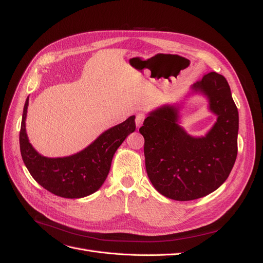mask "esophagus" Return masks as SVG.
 Masks as SVG:
<instances>
[{"label": "esophagus", "instance_id": "obj_1", "mask_svg": "<svg viewBox=\"0 0 263 263\" xmlns=\"http://www.w3.org/2000/svg\"><path fill=\"white\" fill-rule=\"evenodd\" d=\"M145 114H142V113H138L137 115H136V118H135V122H136V126L137 127H140L141 125H142V123H144V121H145Z\"/></svg>", "mask_w": 263, "mask_h": 263}]
</instances>
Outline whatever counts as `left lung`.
Here are the masks:
<instances>
[{"label":"left lung","instance_id":"1","mask_svg":"<svg viewBox=\"0 0 263 263\" xmlns=\"http://www.w3.org/2000/svg\"><path fill=\"white\" fill-rule=\"evenodd\" d=\"M210 101L217 122L205 137H192L178 124V107L164 105L151 112L139 133L145 138L148 178L159 193L176 201L209 195L228 178L237 157L238 109L226 79L205 74L192 85Z\"/></svg>","mask_w":263,"mask_h":263}]
</instances>
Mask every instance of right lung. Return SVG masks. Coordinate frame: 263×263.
I'll return each instance as SVG.
<instances>
[{
  "label": "right lung",
  "mask_w": 263,
  "mask_h": 263,
  "mask_svg": "<svg viewBox=\"0 0 263 263\" xmlns=\"http://www.w3.org/2000/svg\"><path fill=\"white\" fill-rule=\"evenodd\" d=\"M27 106L28 98L24 105L20 132L23 161L38 184L66 198H80L98 191L107 178L115 151L136 129L135 116H130L103 133L80 153L63 158H47L39 155L28 140L25 127Z\"/></svg>",
  "instance_id": "obj_1"
}]
</instances>
